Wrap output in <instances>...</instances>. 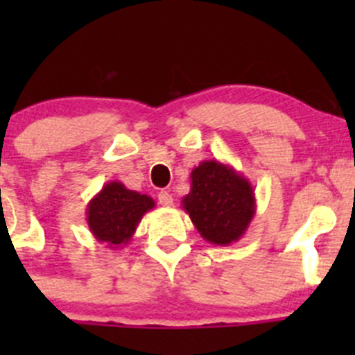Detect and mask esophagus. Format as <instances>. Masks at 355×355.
Wrapping results in <instances>:
<instances>
[{"label":"esophagus","instance_id":"1","mask_svg":"<svg viewBox=\"0 0 355 355\" xmlns=\"http://www.w3.org/2000/svg\"><path fill=\"white\" fill-rule=\"evenodd\" d=\"M157 200H159L161 206H171V204H173V196L166 191H161L159 194H157Z\"/></svg>","mask_w":355,"mask_h":355}]
</instances>
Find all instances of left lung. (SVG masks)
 <instances>
[{
	"label": "left lung",
	"mask_w": 355,
	"mask_h": 355,
	"mask_svg": "<svg viewBox=\"0 0 355 355\" xmlns=\"http://www.w3.org/2000/svg\"><path fill=\"white\" fill-rule=\"evenodd\" d=\"M200 237L214 245L237 242L256 214L250 182L230 164L206 159L191 173V192L182 199Z\"/></svg>",
	"instance_id": "obj_1"
}]
</instances>
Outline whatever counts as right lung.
Listing matches in <instances>:
<instances>
[{
	"label": "right lung",
	"mask_w": 355,
	"mask_h": 355,
	"mask_svg": "<svg viewBox=\"0 0 355 355\" xmlns=\"http://www.w3.org/2000/svg\"><path fill=\"white\" fill-rule=\"evenodd\" d=\"M155 199L130 191L121 182H108L87 204V225L98 242L121 249L134 237L142 216L155 209Z\"/></svg>",
	"instance_id": "1"
}]
</instances>
